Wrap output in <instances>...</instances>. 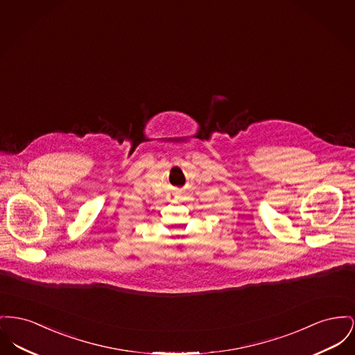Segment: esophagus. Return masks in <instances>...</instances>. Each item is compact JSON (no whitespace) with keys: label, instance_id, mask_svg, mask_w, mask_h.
<instances>
[{"label":"esophagus","instance_id":"1","mask_svg":"<svg viewBox=\"0 0 355 355\" xmlns=\"http://www.w3.org/2000/svg\"><path fill=\"white\" fill-rule=\"evenodd\" d=\"M177 200V194H173L171 197H170V201H175Z\"/></svg>","mask_w":355,"mask_h":355}]
</instances>
